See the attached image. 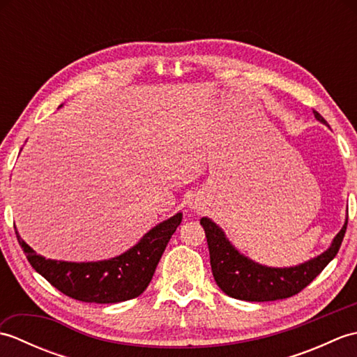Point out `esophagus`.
I'll use <instances>...</instances> for the list:
<instances>
[{
  "mask_svg": "<svg viewBox=\"0 0 357 357\" xmlns=\"http://www.w3.org/2000/svg\"><path fill=\"white\" fill-rule=\"evenodd\" d=\"M190 208H192V210H196V208H198V206H195V204H190Z\"/></svg>",
  "mask_w": 357,
  "mask_h": 357,
  "instance_id": "esophagus-1",
  "label": "esophagus"
}]
</instances>
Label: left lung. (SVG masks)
I'll use <instances>...</instances> for the list:
<instances>
[{
  "instance_id": "left-lung-1",
  "label": "left lung",
  "mask_w": 357,
  "mask_h": 357,
  "mask_svg": "<svg viewBox=\"0 0 357 357\" xmlns=\"http://www.w3.org/2000/svg\"><path fill=\"white\" fill-rule=\"evenodd\" d=\"M313 113L319 123L327 124L319 113L314 110ZM347 222L348 216L330 247L321 255L291 267H268L241 253L215 221L207 216L201 218L207 236L211 271L218 287L230 298L248 302L285 299L304 290L335 259L344 241Z\"/></svg>"
}]
</instances>
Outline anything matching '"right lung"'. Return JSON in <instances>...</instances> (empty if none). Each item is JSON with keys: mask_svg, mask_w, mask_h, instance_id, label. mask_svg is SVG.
I'll return each mask as SVG.
<instances>
[{"mask_svg": "<svg viewBox=\"0 0 357 357\" xmlns=\"http://www.w3.org/2000/svg\"><path fill=\"white\" fill-rule=\"evenodd\" d=\"M181 221L183 213L178 211L150 229L127 252L110 259L90 262L45 259L21 239L17 227L15 233L30 265L59 291L82 302L116 304L136 298L149 287L156 265Z\"/></svg>", "mask_w": 357, "mask_h": 357, "instance_id": "right-lung-1", "label": "right lung"}]
</instances>
